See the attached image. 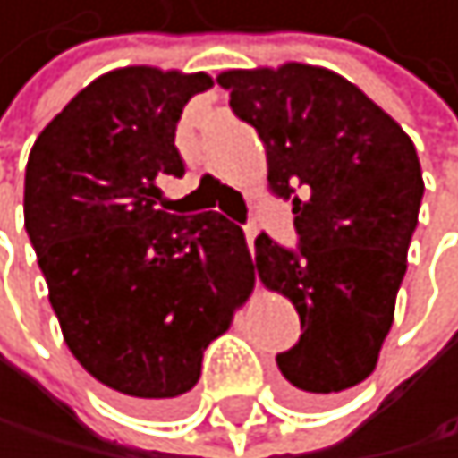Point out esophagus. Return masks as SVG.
Listing matches in <instances>:
<instances>
[{
	"instance_id": "esophagus-1",
	"label": "esophagus",
	"mask_w": 458,
	"mask_h": 458,
	"mask_svg": "<svg viewBox=\"0 0 458 458\" xmlns=\"http://www.w3.org/2000/svg\"><path fill=\"white\" fill-rule=\"evenodd\" d=\"M255 238H258V226L249 224L246 226V243H249V249H252V255H255Z\"/></svg>"
}]
</instances>
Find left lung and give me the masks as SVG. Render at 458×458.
Instances as JSON below:
<instances>
[{"label": "left lung", "instance_id": "left-lung-1", "mask_svg": "<svg viewBox=\"0 0 458 458\" xmlns=\"http://www.w3.org/2000/svg\"><path fill=\"white\" fill-rule=\"evenodd\" d=\"M293 200L298 252L258 234L252 275L293 301L301 338L278 355L289 399L318 404L376 369L425 194L413 140L359 85L304 63L217 77Z\"/></svg>", "mask_w": 458, "mask_h": 458}]
</instances>
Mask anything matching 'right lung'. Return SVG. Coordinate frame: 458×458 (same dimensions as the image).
I'll use <instances>...</instances> for the list:
<instances>
[{"label": "right lung", "mask_w": 458, "mask_h": 458, "mask_svg": "<svg viewBox=\"0 0 458 458\" xmlns=\"http://www.w3.org/2000/svg\"><path fill=\"white\" fill-rule=\"evenodd\" d=\"M206 89L203 71H108L45 125L25 169V229L65 344L134 407L180 404L255 284L241 226L169 215L157 189L186 172L177 120Z\"/></svg>", "instance_id": "add662e5"}]
</instances>
